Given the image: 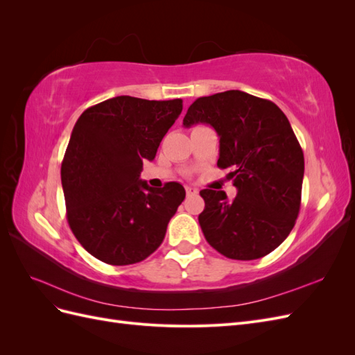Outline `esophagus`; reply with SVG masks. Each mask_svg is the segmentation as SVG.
I'll use <instances>...</instances> for the list:
<instances>
[{
    "instance_id": "1",
    "label": "esophagus",
    "mask_w": 355,
    "mask_h": 355,
    "mask_svg": "<svg viewBox=\"0 0 355 355\" xmlns=\"http://www.w3.org/2000/svg\"><path fill=\"white\" fill-rule=\"evenodd\" d=\"M197 194H198V191H197L196 188H192V187H187V196H188V197L197 196Z\"/></svg>"
}]
</instances>
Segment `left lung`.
<instances>
[{
	"label": "left lung",
	"instance_id": "8db88e82",
	"mask_svg": "<svg viewBox=\"0 0 355 355\" xmlns=\"http://www.w3.org/2000/svg\"><path fill=\"white\" fill-rule=\"evenodd\" d=\"M210 124L220 137L219 168L237 188L232 201L223 191L202 189L198 222L220 254L253 261L275 250L293 230L302 196L304 153L278 106L240 90L198 98L184 125Z\"/></svg>",
	"mask_w": 355,
	"mask_h": 355
}]
</instances>
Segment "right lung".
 <instances>
[{
	"label": "right lung",
	"mask_w": 355,
	"mask_h": 355,
	"mask_svg": "<svg viewBox=\"0 0 355 355\" xmlns=\"http://www.w3.org/2000/svg\"><path fill=\"white\" fill-rule=\"evenodd\" d=\"M180 112L182 99L116 96L75 123L60 168L67 219L96 259L132 265L163 243L185 189L178 182L154 189L139 176Z\"/></svg>",
	"instance_id": "right-lung-1"
}]
</instances>
